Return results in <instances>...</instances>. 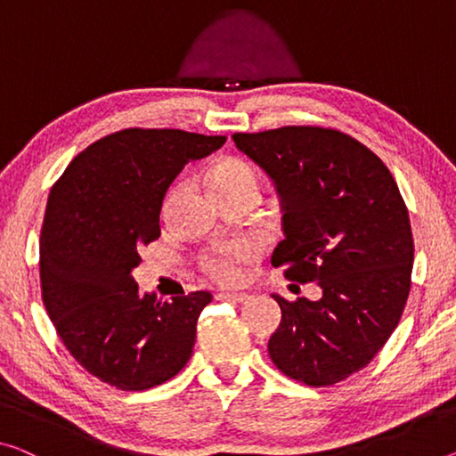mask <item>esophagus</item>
I'll list each match as a JSON object with an SVG mask.
<instances>
[{"label":"esophagus","instance_id":"1","mask_svg":"<svg viewBox=\"0 0 456 456\" xmlns=\"http://www.w3.org/2000/svg\"><path fill=\"white\" fill-rule=\"evenodd\" d=\"M218 297L226 299V301H236V304H247V301L250 299L248 293H220Z\"/></svg>","mask_w":456,"mask_h":456}]
</instances>
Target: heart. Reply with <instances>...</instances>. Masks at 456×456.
<instances>
[{
  "label": "heart",
  "mask_w": 456,
  "mask_h": 456,
  "mask_svg": "<svg viewBox=\"0 0 456 456\" xmlns=\"http://www.w3.org/2000/svg\"><path fill=\"white\" fill-rule=\"evenodd\" d=\"M214 193L238 191V189H258V175L255 167L242 159H226L214 167L209 175ZM258 255V244L252 240H238L224 244L201 256V269L216 283L234 285L242 277V265Z\"/></svg>",
  "instance_id": "obj_1"
}]
</instances>
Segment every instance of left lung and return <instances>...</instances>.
<instances>
[{
  "mask_svg": "<svg viewBox=\"0 0 456 456\" xmlns=\"http://www.w3.org/2000/svg\"><path fill=\"white\" fill-rule=\"evenodd\" d=\"M281 198L285 238L273 267L316 281L322 297L287 301L269 354L312 387L367 367L395 330L410 296L414 238L394 175L359 140L320 126L232 136Z\"/></svg>",
  "mask_w": 456,
  "mask_h": 456,
  "instance_id": "obj_1",
  "label": "left lung"
}]
</instances>
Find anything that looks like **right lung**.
I'll list each match as a JSON object with an SVG mask.
<instances>
[{
  "mask_svg": "<svg viewBox=\"0 0 456 456\" xmlns=\"http://www.w3.org/2000/svg\"><path fill=\"white\" fill-rule=\"evenodd\" d=\"M226 136L126 128L87 146L53 185L40 232L42 301L79 365L122 391L179 373L209 291L159 301L132 277L140 248L160 236V208L189 160Z\"/></svg>",
  "mask_w": 456,
  "mask_h": 456,
  "instance_id": "right-lung-1",
  "label": "right lung"
}]
</instances>
